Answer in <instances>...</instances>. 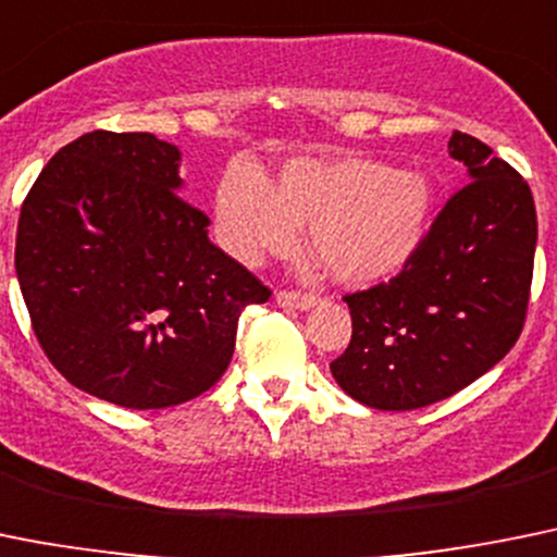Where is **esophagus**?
<instances>
[{
    "mask_svg": "<svg viewBox=\"0 0 557 557\" xmlns=\"http://www.w3.org/2000/svg\"><path fill=\"white\" fill-rule=\"evenodd\" d=\"M277 305L283 308H294V310H310L315 302H319V296L315 294H302V290H277Z\"/></svg>",
    "mask_w": 557,
    "mask_h": 557,
    "instance_id": "esophagus-1",
    "label": "esophagus"
}]
</instances>
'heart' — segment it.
<instances>
[{
	"label": "heart",
	"mask_w": 557,
	"mask_h": 557,
	"mask_svg": "<svg viewBox=\"0 0 557 557\" xmlns=\"http://www.w3.org/2000/svg\"><path fill=\"white\" fill-rule=\"evenodd\" d=\"M434 189L423 173L362 156L294 159L269 184L233 164L216 186V233L244 263L290 255L302 227L313 252L343 283H376L401 272L429 233Z\"/></svg>",
	"instance_id": "b5f03b06"
}]
</instances>
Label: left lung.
Masks as SVG:
<instances>
[{
  "mask_svg": "<svg viewBox=\"0 0 557 557\" xmlns=\"http://www.w3.org/2000/svg\"><path fill=\"white\" fill-rule=\"evenodd\" d=\"M461 186L401 274L343 296L351 343L330 371L366 407L407 412L454 396L495 368L524 326L536 255V202L490 145L454 132Z\"/></svg>",
  "mask_w": 557,
  "mask_h": 557,
  "instance_id": "obj_1",
  "label": "left lung"
}]
</instances>
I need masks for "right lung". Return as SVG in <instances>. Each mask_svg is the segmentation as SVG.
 <instances>
[{"label":"right lung","instance_id":"right-lung-1","mask_svg":"<svg viewBox=\"0 0 557 557\" xmlns=\"http://www.w3.org/2000/svg\"><path fill=\"white\" fill-rule=\"evenodd\" d=\"M178 164L153 134H82L21 206L15 274L40 349L74 387L126 409L214 387L242 310L272 296L208 242Z\"/></svg>","mask_w":557,"mask_h":557}]
</instances>
